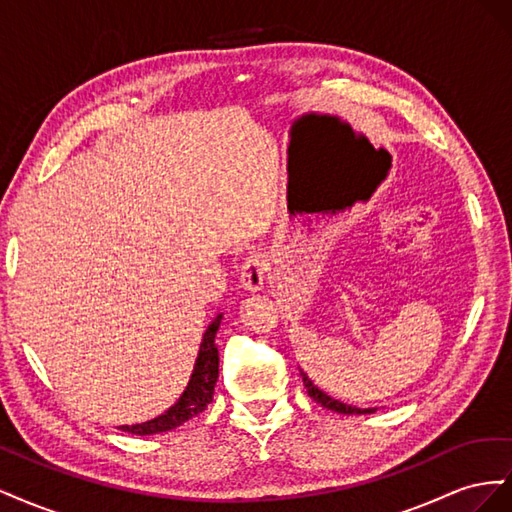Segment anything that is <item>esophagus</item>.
Returning a JSON list of instances; mask_svg holds the SVG:
<instances>
[{
  "mask_svg": "<svg viewBox=\"0 0 512 512\" xmlns=\"http://www.w3.org/2000/svg\"><path fill=\"white\" fill-rule=\"evenodd\" d=\"M267 267H269V258L265 252H250V256L245 258L241 273H239V282L245 290L250 292H258L265 286L267 280Z\"/></svg>",
  "mask_w": 512,
  "mask_h": 512,
  "instance_id": "1",
  "label": "esophagus"
}]
</instances>
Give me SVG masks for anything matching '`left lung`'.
I'll use <instances>...</instances> for the list:
<instances>
[{
  "instance_id": "1",
  "label": "left lung",
  "mask_w": 512,
  "mask_h": 512,
  "mask_svg": "<svg viewBox=\"0 0 512 512\" xmlns=\"http://www.w3.org/2000/svg\"><path fill=\"white\" fill-rule=\"evenodd\" d=\"M299 374H301V378H303V384H305V389H307V395L312 397L316 404H320L322 408H327V410H333V412H339V414H371V412H376V408H356V406H348V404H342V401H337V399H333L331 395H327L324 391H320L318 386L307 378V374L303 369H299Z\"/></svg>"
}]
</instances>
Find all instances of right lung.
Wrapping results in <instances>:
<instances>
[{
  "label": "right lung",
  "mask_w": 512,
  "mask_h": 512,
  "mask_svg": "<svg viewBox=\"0 0 512 512\" xmlns=\"http://www.w3.org/2000/svg\"><path fill=\"white\" fill-rule=\"evenodd\" d=\"M222 314L213 318V322L203 333V342H200L196 363L192 369V376L188 380V386L181 393V397L170 406L164 414L151 418V421L138 423V425H121V431L134 433V436H153V433H162L170 431L185 421H190L196 414L203 412L211 401H213V391H215V382H218L220 376V356H218V346H215V333L220 329Z\"/></svg>",
  "instance_id": "right-lung-1"
}]
</instances>
